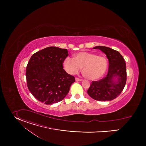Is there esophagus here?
I'll return each instance as SVG.
<instances>
[{
    "mask_svg": "<svg viewBox=\"0 0 146 146\" xmlns=\"http://www.w3.org/2000/svg\"><path fill=\"white\" fill-rule=\"evenodd\" d=\"M82 80L81 79V78H79L78 77H76V81H82Z\"/></svg>",
    "mask_w": 146,
    "mask_h": 146,
    "instance_id": "1",
    "label": "esophagus"
}]
</instances>
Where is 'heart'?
Listing matches in <instances>:
<instances>
[{"instance_id":"obj_1","label":"heart","mask_w":146,"mask_h":146,"mask_svg":"<svg viewBox=\"0 0 146 146\" xmlns=\"http://www.w3.org/2000/svg\"><path fill=\"white\" fill-rule=\"evenodd\" d=\"M63 65L65 70L70 74H77L82 68L83 76L88 80H94L100 78L105 73L108 61L104 56L80 52L75 55L74 59L67 57Z\"/></svg>"}]
</instances>
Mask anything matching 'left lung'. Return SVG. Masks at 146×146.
Wrapping results in <instances>:
<instances>
[{
	"label": "left lung",
	"mask_w": 146,
	"mask_h": 146,
	"mask_svg": "<svg viewBox=\"0 0 146 146\" xmlns=\"http://www.w3.org/2000/svg\"><path fill=\"white\" fill-rule=\"evenodd\" d=\"M94 49H99L106 55L109 67L105 77L91 82L87 93L96 100H113L119 95L126 84V63L123 56L116 50L105 46H96ZM114 77L118 79L115 82L113 81Z\"/></svg>",
	"instance_id": "obj_1"
}]
</instances>
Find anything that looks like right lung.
Instances as JSON below:
<instances>
[{"label":"right lung","instance_id":"1","mask_svg":"<svg viewBox=\"0 0 146 146\" xmlns=\"http://www.w3.org/2000/svg\"><path fill=\"white\" fill-rule=\"evenodd\" d=\"M67 49L48 47L30 58L26 70L27 86L33 96L46 105L63 100L68 94L75 77L64 69Z\"/></svg>","mask_w":146,"mask_h":146}]
</instances>
